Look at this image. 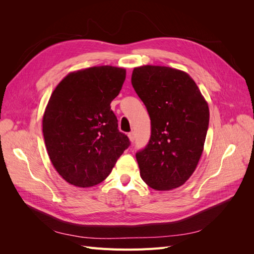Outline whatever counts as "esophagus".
<instances>
[{"mask_svg":"<svg viewBox=\"0 0 254 254\" xmlns=\"http://www.w3.org/2000/svg\"><path fill=\"white\" fill-rule=\"evenodd\" d=\"M128 136H129V140L131 141V142H133V141H134V139H135V134H134V131L129 132V133H128Z\"/></svg>","mask_w":254,"mask_h":254,"instance_id":"34e87169","label":"esophagus"}]
</instances>
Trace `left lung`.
I'll return each instance as SVG.
<instances>
[{
	"instance_id": "8db88e82",
	"label": "left lung",
	"mask_w": 254,
	"mask_h": 254,
	"mask_svg": "<svg viewBox=\"0 0 254 254\" xmlns=\"http://www.w3.org/2000/svg\"><path fill=\"white\" fill-rule=\"evenodd\" d=\"M131 83L151 125L147 145L135 153L141 178L158 190L181 187L201 157L209 107L195 81L176 68L135 67Z\"/></svg>"
}]
</instances>
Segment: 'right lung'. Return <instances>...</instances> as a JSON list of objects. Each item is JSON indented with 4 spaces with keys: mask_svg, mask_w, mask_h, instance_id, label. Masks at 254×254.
I'll return each mask as SVG.
<instances>
[{
    "mask_svg": "<svg viewBox=\"0 0 254 254\" xmlns=\"http://www.w3.org/2000/svg\"><path fill=\"white\" fill-rule=\"evenodd\" d=\"M126 71L110 65L73 72L54 90L42 127L50 159L70 184L89 188L104 181L130 146L110 104Z\"/></svg>",
    "mask_w": 254,
    "mask_h": 254,
    "instance_id": "obj_1",
    "label": "right lung"
}]
</instances>
